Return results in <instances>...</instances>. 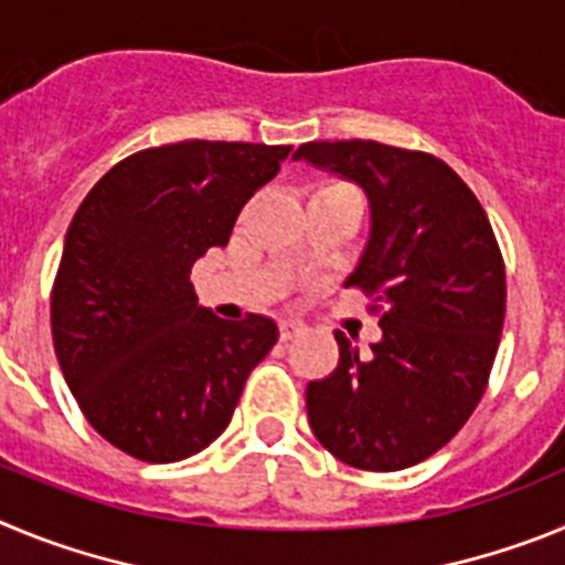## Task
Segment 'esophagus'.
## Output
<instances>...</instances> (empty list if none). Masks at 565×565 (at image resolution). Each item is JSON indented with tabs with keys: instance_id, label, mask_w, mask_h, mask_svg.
Here are the masks:
<instances>
[{
	"instance_id": "obj_1",
	"label": "esophagus",
	"mask_w": 565,
	"mask_h": 565,
	"mask_svg": "<svg viewBox=\"0 0 565 565\" xmlns=\"http://www.w3.org/2000/svg\"><path fill=\"white\" fill-rule=\"evenodd\" d=\"M299 333H302V326L294 322V319H282V322H279V339H282V342H291Z\"/></svg>"
}]
</instances>
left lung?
<instances>
[{
  "label": "left lung",
  "mask_w": 565,
  "mask_h": 565,
  "mask_svg": "<svg viewBox=\"0 0 565 565\" xmlns=\"http://www.w3.org/2000/svg\"><path fill=\"white\" fill-rule=\"evenodd\" d=\"M294 161L356 183L371 234L344 286L362 288L382 339L308 384L313 436L339 461L396 472L430 458L478 407L507 313V274L478 198L427 152L376 141H311Z\"/></svg>",
  "instance_id": "8db88e82"
}]
</instances>
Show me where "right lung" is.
<instances>
[{
    "label": "right lung",
    "mask_w": 565,
    "mask_h": 565,
    "mask_svg": "<svg viewBox=\"0 0 565 565\" xmlns=\"http://www.w3.org/2000/svg\"><path fill=\"white\" fill-rule=\"evenodd\" d=\"M291 147L181 141L135 152L89 189L64 237L53 344L87 422L127 456L172 463L206 450L277 322L214 317L192 266L226 246L239 209Z\"/></svg>",
    "instance_id": "add662e5"
}]
</instances>
